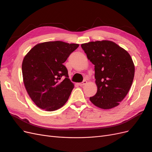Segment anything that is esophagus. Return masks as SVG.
Wrapping results in <instances>:
<instances>
[{"instance_id": "obj_1", "label": "esophagus", "mask_w": 152, "mask_h": 152, "mask_svg": "<svg viewBox=\"0 0 152 152\" xmlns=\"http://www.w3.org/2000/svg\"><path fill=\"white\" fill-rule=\"evenodd\" d=\"M87 83V82L86 80H84L83 82H81V83H79V86H83L86 85Z\"/></svg>"}]
</instances>
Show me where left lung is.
<instances>
[{
    "instance_id": "8db88e82",
    "label": "left lung",
    "mask_w": 152,
    "mask_h": 152,
    "mask_svg": "<svg viewBox=\"0 0 152 152\" xmlns=\"http://www.w3.org/2000/svg\"><path fill=\"white\" fill-rule=\"evenodd\" d=\"M81 47L94 65L98 90L90 101L102 109L117 107L127 94L134 79L135 68L130 54L110 40L89 42Z\"/></svg>"
}]
</instances>
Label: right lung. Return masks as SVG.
Listing matches in <instances>:
<instances>
[{"label": "right lung", "instance_id": "obj_1", "mask_svg": "<svg viewBox=\"0 0 152 152\" xmlns=\"http://www.w3.org/2000/svg\"><path fill=\"white\" fill-rule=\"evenodd\" d=\"M79 46L62 41L39 43L26 54L22 63L25 89L37 107L52 112L68 101L74 84L63 63Z\"/></svg>", "mask_w": 152, "mask_h": 152}]
</instances>
